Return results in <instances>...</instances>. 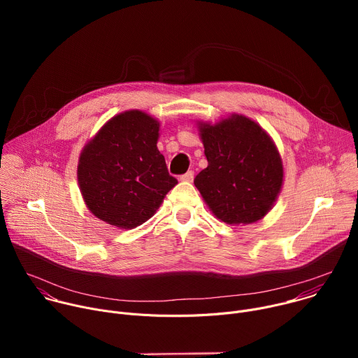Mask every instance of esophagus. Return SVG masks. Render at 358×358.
Listing matches in <instances>:
<instances>
[{
  "mask_svg": "<svg viewBox=\"0 0 358 358\" xmlns=\"http://www.w3.org/2000/svg\"><path fill=\"white\" fill-rule=\"evenodd\" d=\"M192 180H194V171H188V173H185L184 176H181V181L191 182Z\"/></svg>",
  "mask_w": 358,
  "mask_h": 358,
  "instance_id": "obj_1",
  "label": "esophagus"
}]
</instances>
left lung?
<instances>
[{
  "label": "left lung",
  "instance_id": "8db88e82",
  "mask_svg": "<svg viewBox=\"0 0 358 358\" xmlns=\"http://www.w3.org/2000/svg\"><path fill=\"white\" fill-rule=\"evenodd\" d=\"M208 167L194 180L210 211L229 225L262 220L283 185L279 150L257 122L232 113L217 123L196 122Z\"/></svg>",
  "mask_w": 358,
  "mask_h": 358
}]
</instances>
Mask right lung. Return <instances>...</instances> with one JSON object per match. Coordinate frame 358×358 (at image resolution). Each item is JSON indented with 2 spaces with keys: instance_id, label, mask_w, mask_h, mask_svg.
Segmentation results:
<instances>
[{
  "instance_id": "right-lung-1",
  "label": "right lung",
  "mask_w": 358,
  "mask_h": 358,
  "mask_svg": "<svg viewBox=\"0 0 358 358\" xmlns=\"http://www.w3.org/2000/svg\"><path fill=\"white\" fill-rule=\"evenodd\" d=\"M160 122L143 110L108 120L85 144L78 184L87 210L120 229H133L160 208L178 182L157 148Z\"/></svg>"
}]
</instances>
